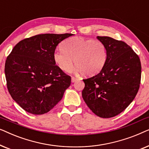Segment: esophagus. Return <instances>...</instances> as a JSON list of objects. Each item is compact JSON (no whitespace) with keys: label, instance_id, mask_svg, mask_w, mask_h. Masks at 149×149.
I'll return each mask as SVG.
<instances>
[{"label":"esophagus","instance_id":"obj_1","mask_svg":"<svg viewBox=\"0 0 149 149\" xmlns=\"http://www.w3.org/2000/svg\"><path fill=\"white\" fill-rule=\"evenodd\" d=\"M72 83H74V82H76V81L78 80V79H77V78H75L74 77H72Z\"/></svg>","mask_w":149,"mask_h":149}]
</instances>
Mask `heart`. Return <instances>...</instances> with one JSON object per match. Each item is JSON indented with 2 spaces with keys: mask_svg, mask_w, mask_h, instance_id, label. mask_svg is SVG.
Returning <instances> with one entry per match:
<instances>
[{
  "mask_svg": "<svg viewBox=\"0 0 149 149\" xmlns=\"http://www.w3.org/2000/svg\"><path fill=\"white\" fill-rule=\"evenodd\" d=\"M107 58V48L103 42L83 38L67 39L62 43V48L54 54L55 62L61 70L70 71L74 59L77 72L86 76H93L100 72Z\"/></svg>",
  "mask_w": 149,
  "mask_h": 149,
  "instance_id": "1",
  "label": "heart"
}]
</instances>
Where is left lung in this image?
I'll list each match as a JSON object with an SVG mask.
<instances>
[{"label":"left lung","mask_w":149,"mask_h":149,"mask_svg":"<svg viewBox=\"0 0 149 149\" xmlns=\"http://www.w3.org/2000/svg\"><path fill=\"white\" fill-rule=\"evenodd\" d=\"M107 48V62L98 74L83 79V98L91 111L102 118L123 112L135 98L141 81L139 56L125 42L97 36Z\"/></svg>","instance_id":"left-lung-1"}]
</instances>
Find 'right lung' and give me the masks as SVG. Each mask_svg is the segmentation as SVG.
<instances>
[{
  "label": "right lung",
  "instance_id": "1",
  "mask_svg": "<svg viewBox=\"0 0 149 149\" xmlns=\"http://www.w3.org/2000/svg\"><path fill=\"white\" fill-rule=\"evenodd\" d=\"M72 34H42L22 40L5 62L8 91L24 111L42 115L51 111L70 85L71 77L56 65L58 45Z\"/></svg>",
  "mask_w": 149,
  "mask_h": 149
}]
</instances>
